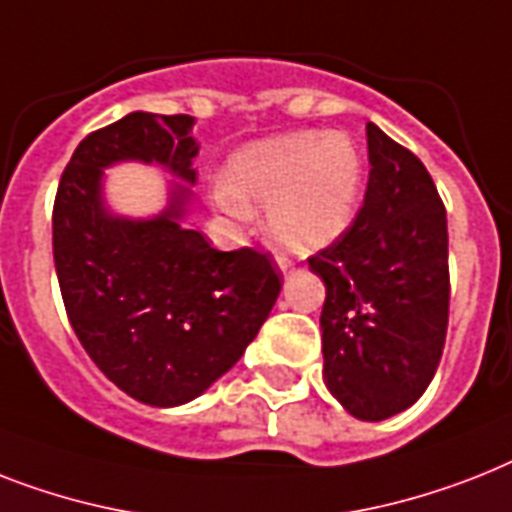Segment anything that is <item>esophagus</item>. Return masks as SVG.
I'll return each instance as SVG.
<instances>
[{
	"instance_id": "1",
	"label": "esophagus",
	"mask_w": 512,
	"mask_h": 512,
	"mask_svg": "<svg viewBox=\"0 0 512 512\" xmlns=\"http://www.w3.org/2000/svg\"><path fill=\"white\" fill-rule=\"evenodd\" d=\"M278 270H281V273H284V276H286V273H292L294 265L289 263V260H278Z\"/></svg>"
}]
</instances>
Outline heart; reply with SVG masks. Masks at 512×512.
<instances>
[{
  "mask_svg": "<svg viewBox=\"0 0 512 512\" xmlns=\"http://www.w3.org/2000/svg\"><path fill=\"white\" fill-rule=\"evenodd\" d=\"M363 162L350 139L328 131H297L239 149L215 186L226 215L247 220L252 205L268 210L270 244L310 257L339 242L357 215Z\"/></svg>",
  "mask_w": 512,
  "mask_h": 512,
  "instance_id": "b5f03b06",
  "label": "heart"
}]
</instances>
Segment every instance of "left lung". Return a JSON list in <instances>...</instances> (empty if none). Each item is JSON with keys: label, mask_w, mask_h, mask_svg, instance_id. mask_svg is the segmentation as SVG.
<instances>
[{"label": "left lung", "mask_w": 512, "mask_h": 512, "mask_svg": "<svg viewBox=\"0 0 512 512\" xmlns=\"http://www.w3.org/2000/svg\"><path fill=\"white\" fill-rule=\"evenodd\" d=\"M368 134V189L347 234L310 257L326 284L323 381L360 421L413 405L442 360L450 315L447 213L423 162Z\"/></svg>", "instance_id": "obj_1"}]
</instances>
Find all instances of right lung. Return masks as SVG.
<instances>
[{"instance_id":"1","label":"right lung","mask_w":512,"mask_h":512,"mask_svg":"<svg viewBox=\"0 0 512 512\" xmlns=\"http://www.w3.org/2000/svg\"><path fill=\"white\" fill-rule=\"evenodd\" d=\"M191 115L131 112L81 141L52 213L54 268L78 342L128 397L152 407L191 402L231 371L270 315L281 278L270 257L218 252L181 220L197 181ZM162 164L169 207L155 219L115 216L104 168Z\"/></svg>"}]
</instances>
